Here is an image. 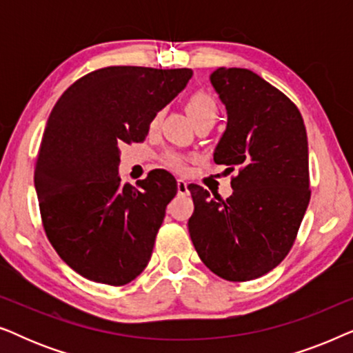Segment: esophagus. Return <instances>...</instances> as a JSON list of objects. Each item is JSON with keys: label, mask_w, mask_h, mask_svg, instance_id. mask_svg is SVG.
I'll return each mask as SVG.
<instances>
[{"label": "esophagus", "mask_w": 353, "mask_h": 353, "mask_svg": "<svg viewBox=\"0 0 353 353\" xmlns=\"http://www.w3.org/2000/svg\"><path fill=\"white\" fill-rule=\"evenodd\" d=\"M176 188H178V194H188L190 190H188V183L185 180H181V178H178L176 180Z\"/></svg>", "instance_id": "34e87169"}]
</instances>
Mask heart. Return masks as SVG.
Here are the masks:
<instances>
[{
  "label": "heart",
  "instance_id": "heart-1",
  "mask_svg": "<svg viewBox=\"0 0 353 353\" xmlns=\"http://www.w3.org/2000/svg\"><path fill=\"white\" fill-rule=\"evenodd\" d=\"M188 112H190L191 119L194 120V123H215L216 119H219V104H216V101L212 94L205 93V91H197L188 101ZM162 161L167 167L173 168V170H183V167H185V157L178 152H165Z\"/></svg>",
  "mask_w": 353,
  "mask_h": 353
}]
</instances>
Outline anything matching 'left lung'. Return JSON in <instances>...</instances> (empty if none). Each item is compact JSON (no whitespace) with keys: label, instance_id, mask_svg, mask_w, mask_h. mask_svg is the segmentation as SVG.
Segmentation results:
<instances>
[{"label":"left lung","instance_id":"left-lung-1","mask_svg":"<svg viewBox=\"0 0 353 353\" xmlns=\"http://www.w3.org/2000/svg\"><path fill=\"white\" fill-rule=\"evenodd\" d=\"M210 83L228 115L214 161L236 172L233 194L223 201L188 186V228L207 268L250 281L283 262L310 202L305 125L296 104L252 70L219 67Z\"/></svg>","mask_w":353,"mask_h":353}]
</instances>
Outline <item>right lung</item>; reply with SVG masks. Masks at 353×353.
Segmentation results:
<instances>
[{
	"label": "right lung",
	"instance_id": "obj_1",
	"mask_svg": "<svg viewBox=\"0 0 353 353\" xmlns=\"http://www.w3.org/2000/svg\"><path fill=\"white\" fill-rule=\"evenodd\" d=\"M191 77V69L104 67L77 80L52 108L35 190L48 239L83 278L123 286L146 268L176 181L152 170L138 188L122 185L120 146L144 141Z\"/></svg>",
	"mask_w": 353,
	"mask_h": 353
}]
</instances>
